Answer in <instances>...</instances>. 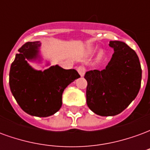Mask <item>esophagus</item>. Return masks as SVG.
I'll return each instance as SVG.
<instances>
[{
	"instance_id": "1",
	"label": "esophagus",
	"mask_w": 150,
	"mask_h": 150,
	"mask_svg": "<svg viewBox=\"0 0 150 150\" xmlns=\"http://www.w3.org/2000/svg\"><path fill=\"white\" fill-rule=\"evenodd\" d=\"M77 71H78L79 74L80 75V76H84L85 75V72H86V69L83 67H79L78 68H77Z\"/></svg>"
}]
</instances>
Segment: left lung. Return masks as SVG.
I'll return each instance as SVG.
<instances>
[{
    "label": "left lung",
    "instance_id": "obj_1",
    "mask_svg": "<svg viewBox=\"0 0 150 150\" xmlns=\"http://www.w3.org/2000/svg\"><path fill=\"white\" fill-rule=\"evenodd\" d=\"M109 46L114 53L105 69L88 71L84 76L87 104L101 116L122 112L135 100L142 82V67L135 51L120 41H110Z\"/></svg>",
    "mask_w": 150,
    "mask_h": 150
}]
</instances>
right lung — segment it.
I'll use <instances>...</instances> for the list:
<instances>
[{
	"instance_id": "1",
	"label": "right lung",
	"mask_w": 150,
	"mask_h": 150,
	"mask_svg": "<svg viewBox=\"0 0 150 150\" xmlns=\"http://www.w3.org/2000/svg\"><path fill=\"white\" fill-rule=\"evenodd\" d=\"M40 42H29L18 50L9 71V87L22 110L29 115L47 117L62 106V92L80 75L75 69L50 66L44 71L33 68L30 62L42 63ZM46 62V66H50Z\"/></svg>"
}]
</instances>
